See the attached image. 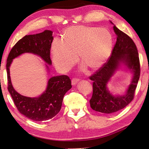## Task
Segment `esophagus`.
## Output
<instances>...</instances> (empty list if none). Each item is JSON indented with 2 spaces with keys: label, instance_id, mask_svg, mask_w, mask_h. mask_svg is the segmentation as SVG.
Instances as JSON below:
<instances>
[{
  "label": "esophagus",
  "instance_id": "34e87169",
  "mask_svg": "<svg viewBox=\"0 0 149 149\" xmlns=\"http://www.w3.org/2000/svg\"><path fill=\"white\" fill-rule=\"evenodd\" d=\"M79 81V79L78 78H73L71 80V83L73 85H75L76 83H77Z\"/></svg>",
  "mask_w": 149,
  "mask_h": 149
}]
</instances>
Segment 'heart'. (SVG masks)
<instances>
[{"instance_id": "heart-1", "label": "heart", "mask_w": 149, "mask_h": 149, "mask_svg": "<svg viewBox=\"0 0 149 149\" xmlns=\"http://www.w3.org/2000/svg\"><path fill=\"white\" fill-rule=\"evenodd\" d=\"M64 40L55 38L52 44L54 64L61 72H67L80 60L90 69L100 68L109 58L113 47V37L106 28L76 25L67 28Z\"/></svg>"}]
</instances>
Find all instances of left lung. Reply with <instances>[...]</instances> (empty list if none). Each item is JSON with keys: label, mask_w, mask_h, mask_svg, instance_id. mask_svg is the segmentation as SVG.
Instances as JSON below:
<instances>
[{"label": "left lung", "mask_w": 149, "mask_h": 149, "mask_svg": "<svg viewBox=\"0 0 149 149\" xmlns=\"http://www.w3.org/2000/svg\"><path fill=\"white\" fill-rule=\"evenodd\" d=\"M111 24L112 23V22ZM117 41L107 61L89 79L93 81V95L90 106L94 111L111 114L123 109L131 102L141 74L139 53L136 44L130 37L114 25ZM120 63H124L133 72L132 83L125 95L114 97L110 93L107 84Z\"/></svg>", "instance_id": "8db88e82"}]
</instances>
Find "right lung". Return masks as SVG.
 Returning a JSON list of instances; mask_svg holds the SVG:
<instances>
[{"label":"right lung","instance_id":"add662e5","mask_svg":"<svg viewBox=\"0 0 149 149\" xmlns=\"http://www.w3.org/2000/svg\"><path fill=\"white\" fill-rule=\"evenodd\" d=\"M51 30L25 35L17 42L7 60L8 90L15 106L22 114L37 122L47 120L55 117L61 110L65 93L72 87L71 79L66 75L53 76L48 80L47 88L41 96L29 97L22 96L13 89L10 76V66L13 59L24 53L38 55L49 65H52L50 49L53 37ZM48 68V65H47Z\"/></svg>","mask_w":149,"mask_h":149}]
</instances>
